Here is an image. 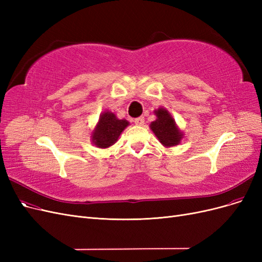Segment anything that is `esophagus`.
Wrapping results in <instances>:
<instances>
[{
	"instance_id": "obj_1",
	"label": "esophagus",
	"mask_w": 262,
	"mask_h": 262,
	"mask_svg": "<svg viewBox=\"0 0 262 262\" xmlns=\"http://www.w3.org/2000/svg\"><path fill=\"white\" fill-rule=\"evenodd\" d=\"M134 123L137 125H143L144 124V118L143 117H139L134 119Z\"/></svg>"
}]
</instances>
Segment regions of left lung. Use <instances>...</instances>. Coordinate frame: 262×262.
<instances>
[{
  "instance_id": "8db88e82",
  "label": "left lung",
  "mask_w": 262,
  "mask_h": 262,
  "mask_svg": "<svg viewBox=\"0 0 262 262\" xmlns=\"http://www.w3.org/2000/svg\"><path fill=\"white\" fill-rule=\"evenodd\" d=\"M154 114L157 119L149 124V128L158 141L166 147L178 145L184 138V134L177 126L175 119L165 108L156 109Z\"/></svg>"
}]
</instances>
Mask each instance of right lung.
<instances>
[{"label": "right lung", "mask_w": 262, "mask_h": 262, "mask_svg": "<svg viewBox=\"0 0 262 262\" xmlns=\"http://www.w3.org/2000/svg\"><path fill=\"white\" fill-rule=\"evenodd\" d=\"M129 125L125 119H118L115 114L108 112L99 116V120L92 133V142L100 148H107L118 141L122 131Z\"/></svg>", "instance_id": "1"}]
</instances>
